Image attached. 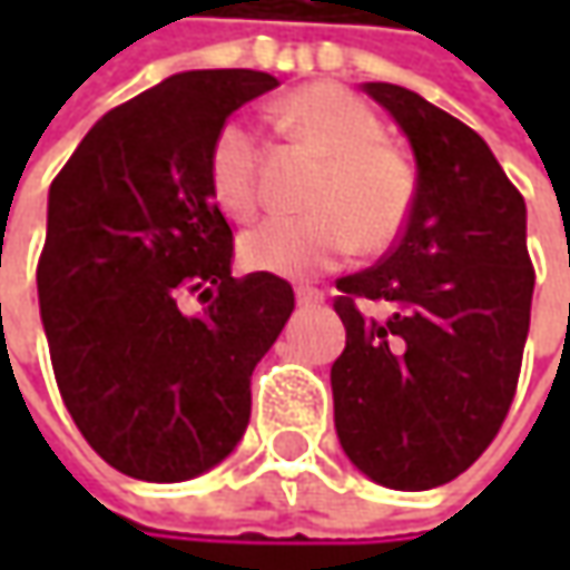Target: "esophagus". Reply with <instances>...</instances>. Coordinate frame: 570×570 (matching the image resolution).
I'll list each match as a JSON object with an SVG mask.
<instances>
[{"label": "esophagus", "instance_id": "34e87169", "mask_svg": "<svg viewBox=\"0 0 570 570\" xmlns=\"http://www.w3.org/2000/svg\"><path fill=\"white\" fill-rule=\"evenodd\" d=\"M295 295L301 307H320L323 304V292L320 288H297Z\"/></svg>", "mask_w": 570, "mask_h": 570}]
</instances>
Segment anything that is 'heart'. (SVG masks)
<instances>
[{"mask_svg": "<svg viewBox=\"0 0 570 570\" xmlns=\"http://www.w3.org/2000/svg\"><path fill=\"white\" fill-rule=\"evenodd\" d=\"M278 120L326 158L307 196L311 215L266 218L240 237V263L253 273L317 275L362 250L396 244L415 203V170L383 139L381 117L336 81H314L278 100ZM208 193L234 222L259 208L256 136L225 120L208 145Z\"/></svg>", "mask_w": 570, "mask_h": 570, "instance_id": "1", "label": "heart"}]
</instances>
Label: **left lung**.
I'll return each mask as SVG.
<instances>
[{
    "instance_id": "left-lung-1",
    "label": "left lung",
    "mask_w": 570,
    "mask_h": 570,
    "mask_svg": "<svg viewBox=\"0 0 570 570\" xmlns=\"http://www.w3.org/2000/svg\"><path fill=\"white\" fill-rule=\"evenodd\" d=\"M364 91L403 126L419 180L393 250L336 282V434L374 482L425 492L470 470L514 403L537 282L527 206L466 122L400 85Z\"/></svg>"
}]
</instances>
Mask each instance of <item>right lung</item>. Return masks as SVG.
<instances>
[{"instance_id":"1","label":"right lung","mask_w":570,"mask_h":570,"mask_svg":"<svg viewBox=\"0 0 570 570\" xmlns=\"http://www.w3.org/2000/svg\"><path fill=\"white\" fill-rule=\"evenodd\" d=\"M275 85L253 69L165 78L104 114L50 187L37 295L56 386L85 441L132 479L184 482L228 456L253 367L295 311L285 278L230 275L234 234L206 170L215 129Z\"/></svg>"}]
</instances>
